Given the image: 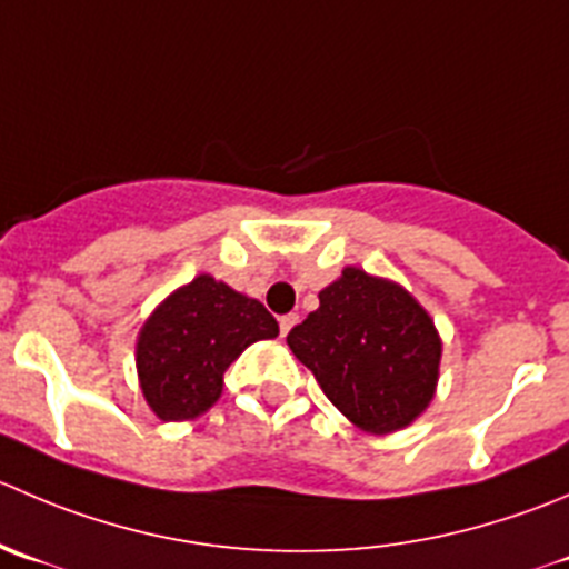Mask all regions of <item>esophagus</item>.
Listing matches in <instances>:
<instances>
[{"label": "esophagus", "mask_w": 569, "mask_h": 569, "mask_svg": "<svg viewBox=\"0 0 569 569\" xmlns=\"http://www.w3.org/2000/svg\"><path fill=\"white\" fill-rule=\"evenodd\" d=\"M297 319H300L297 313H286V317H280V336L289 333V330L297 325Z\"/></svg>", "instance_id": "esophagus-1"}]
</instances>
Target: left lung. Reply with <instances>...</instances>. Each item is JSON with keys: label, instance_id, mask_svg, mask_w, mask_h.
I'll return each instance as SVG.
<instances>
[{"label": "left lung", "instance_id": "left-lung-1", "mask_svg": "<svg viewBox=\"0 0 569 569\" xmlns=\"http://www.w3.org/2000/svg\"><path fill=\"white\" fill-rule=\"evenodd\" d=\"M328 400L361 431L386 437L431 406L442 336L417 297L389 278L345 267L319 308L286 336Z\"/></svg>", "mask_w": 569, "mask_h": 569}]
</instances>
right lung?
Listing matches in <instances>:
<instances>
[{
  "instance_id": "right-lung-1",
  "label": "right lung",
  "mask_w": 569,
  "mask_h": 569,
  "mask_svg": "<svg viewBox=\"0 0 569 569\" xmlns=\"http://www.w3.org/2000/svg\"><path fill=\"white\" fill-rule=\"evenodd\" d=\"M280 333L272 313L211 274L174 289L136 339L138 386L163 422H186L222 397L224 369L261 339Z\"/></svg>"
}]
</instances>
